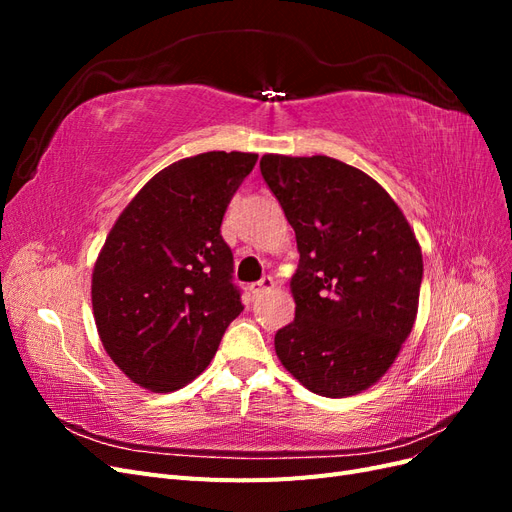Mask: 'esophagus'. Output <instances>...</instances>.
Instances as JSON below:
<instances>
[{
  "label": "esophagus",
  "instance_id": "esophagus-1",
  "mask_svg": "<svg viewBox=\"0 0 512 512\" xmlns=\"http://www.w3.org/2000/svg\"><path fill=\"white\" fill-rule=\"evenodd\" d=\"M273 286H275L273 277L265 275V277H262V280H258V282H254L250 286V292H252V297H260V294H267L269 290H273Z\"/></svg>",
  "mask_w": 512,
  "mask_h": 512
}]
</instances>
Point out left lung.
Here are the masks:
<instances>
[{"label": "left lung", "mask_w": 512, "mask_h": 512, "mask_svg": "<svg viewBox=\"0 0 512 512\" xmlns=\"http://www.w3.org/2000/svg\"><path fill=\"white\" fill-rule=\"evenodd\" d=\"M260 173L301 254L277 359L316 395L361 393L389 371L414 327L421 245L389 192L359 168L267 153Z\"/></svg>", "instance_id": "obj_1"}]
</instances>
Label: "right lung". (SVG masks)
Wrapping results in <instances>:
<instances>
[{
  "instance_id": "right-lung-1",
  "label": "right lung",
  "mask_w": 512,
  "mask_h": 512,
  "mask_svg": "<svg viewBox=\"0 0 512 512\" xmlns=\"http://www.w3.org/2000/svg\"><path fill=\"white\" fill-rule=\"evenodd\" d=\"M258 156L207 151L151 177L121 211L91 275L106 354L132 382L170 393L203 374L241 312L220 235Z\"/></svg>"
}]
</instances>
